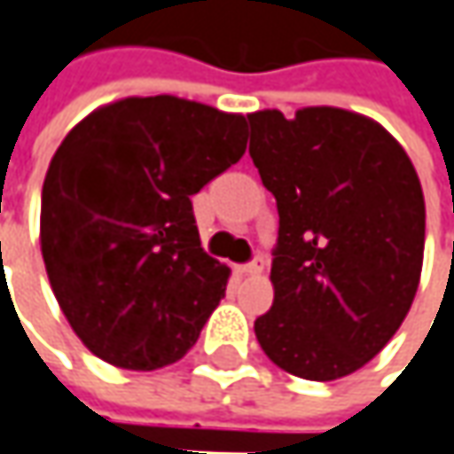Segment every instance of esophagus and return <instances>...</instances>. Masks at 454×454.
Masks as SVG:
<instances>
[{
	"label": "esophagus",
	"instance_id": "1",
	"mask_svg": "<svg viewBox=\"0 0 454 454\" xmlns=\"http://www.w3.org/2000/svg\"><path fill=\"white\" fill-rule=\"evenodd\" d=\"M265 262H268V260H265V254H254V257H252V262L241 265V272H244V275H260V272L265 270Z\"/></svg>",
	"mask_w": 454,
	"mask_h": 454
}]
</instances>
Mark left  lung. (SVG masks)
Returning <instances> with one entry per match:
<instances>
[{"label":"left lung","instance_id":"1","mask_svg":"<svg viewBox=\"0 0 454 454\" xmlns=\"http://www.w3.org/2000/svg\"><path fill=\"white\" fill-rule=\"evenodd\" d=\"M249 155L278 205L275 299L254 333L270 358L314 382L372 361L413 304L424 192L405 150L343 108L249 114Z\"/></svg>","mask_w":454,"mask_h":454}]
</instances>
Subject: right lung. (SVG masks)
Returning <instances> with one entry per match:
<instances>
[{"instance_id": "obj_1", "label": "right lung", "mask_w": 454, "mask_h": 454, "mask_svg": "<svg viewBox=\"0 0 454 454\" xmlns=\"http://www.w3.org/2000/svg\"><path fill=\"white\" fill-rule=\"evenodd\" d=\"M247 119L174 96L124 98L59 145L41 194V252L77 338L121 369L179 361L226 296L192 194L233 166Z\"/></svg>"}]
</instances>
